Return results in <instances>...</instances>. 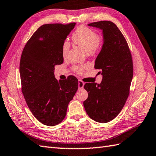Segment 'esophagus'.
I'll use <instances>...</instances> for the list:
<instances>
[{"instance_id": "esophagus-1", "label": "esophagus", "mask_w": 156, "mask_h": 156, "mask_svg": "<svg viewBox=\"0 0 156 156\" xmlns=\"http://www.w3.org/2000/svg\"><path fill=\"white\" fill-rule=\"evenodd\" d=\"M85 85V83L81 80H79V89H83V87Z\"/></svg>"}]
</instances>
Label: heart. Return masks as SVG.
<instances>
[{"mask_svg": "<svg viewBox=\"0 0 156 156\" xmlns=\"http://www.w3.org/2000/svg\"><path fill=\"white\" fill-rule=\"evenodd\" d=\"M72 40L75 44L84 48L89 54H93L101 47L102 41L98 34L87 26H81L75 30L72 35ZM69 49V43L65 41L62 44V55L65 57ZM87 68V66H75L73 67L74 71L81 73Z\"/></svg>", "mask_w": 156, "mask_h": 156, "instance_id": "1", "label": "heart"}]
</instances>
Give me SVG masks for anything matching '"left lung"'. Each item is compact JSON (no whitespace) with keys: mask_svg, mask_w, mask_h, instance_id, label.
<instances>
[{"mask_svg":"<svg viewBox=\"0 0 156 156\" xmlns=\"http://www.w3.org/2000/svg\"><path fill=\"white\" fill-rule=\"evenodd\" d=\"M88 25L103 32V45L94 64L102 80L97 85L85 83L89 97L83 105L91 119L107 123L118 116L126 103L133 77V61L127 41L115 24L104 20Z\"/></svg>","mask_w":156,"mask_h":156,"instance_id":"obj_1","label":"left lung"}]
</instances>
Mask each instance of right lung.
I'll return each instance as SVG.
<instances>
[{"instance_id":"1","label":"right lung","mask_w":156,"mask_h":156,"mask_svg":"<svg viewBox=\"0 0 156 156\" xmlns=\"http://www.w3.org/2000/svg\"><path fill=\"white\" fill-rule=\"evenodd\" d=\"M75 25L71 22L41 26L27 41L21 55L22 92L33 115L46 126L62 122L78 89V79L74 76L59 81L54 77L55 66L63 62L62 44Z\"/></svg>"}]
</instances>
